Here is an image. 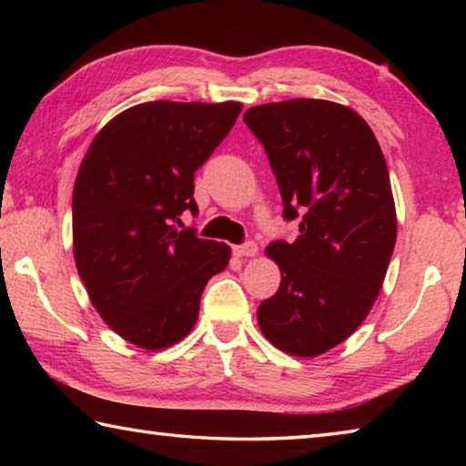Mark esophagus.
<instances>
[{"label":"esophagus","instance_id":"1","mask_svg":"<svg viewBox=\"0 0 466 466\" xmlns=\"http://www.w3.org/2000/svg\"><path fill=\"white\" fill-rule=\"evenodd\" d=\"M258 252V247L252 240H247L244 244H240V247H234V255L238 257H255Z\"/></svg>","mask_w":466,"mask_h":466}]
</instances>
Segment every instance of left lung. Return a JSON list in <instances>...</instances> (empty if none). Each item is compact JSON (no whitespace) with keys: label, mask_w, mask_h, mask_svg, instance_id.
<instances>
[{"label":"left lung","mask_w":466,"mask_h":466,"mask_svg":"<svg viewBox=\"0 0 466 466\" xmlns=\"http://www.w3.org/2000/svg\"><path fill=\"white\" fill-rule=\"evenodd\" d=\"M244 123L278 180L294 242L267 247L281 283L263 299V335L298 358L345 341L376 302L397 242V214L382 149L356 110L294 98L252 106Z\"/></svg>","instance_id":"obj_1"}]
</instances>
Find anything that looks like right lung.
<instances>
[{
    "mask_svg": "<svg viewBox=\"0 0 466 466\" xmlns=\"http://www.w3.org/2000/svg\"><path fill=\"white\" fill-rule=\"evenodd\" d=\"M240 102L154 100L102 127L74 187V257L102 320L144 350L191 333L230 247L178 230L199 214L195 170L230 133Z\"/></svg>",
    "mask_w": 466,
    "mask_h": 466,
    "instance_id": "right-lung-1",
    "label": "right lung"
}]
</instances>
